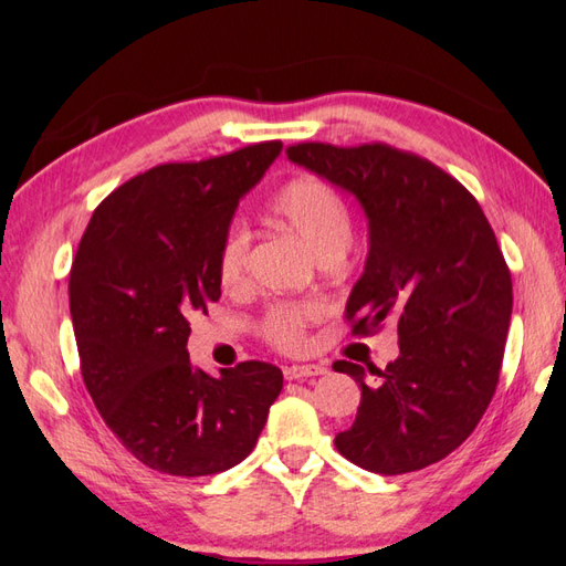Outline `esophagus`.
I'll list each match as a JSON object with an SVG mask.
<instances>
[{"label":"esophagus","instance_id":"34e87169","mask_svg":"<svg viewBox=\"0 0 566 566\" xmlns=\"http://www.w3.org/2000/svg\"><path fill=\"white\" fill-rule=\"evenodd\" d=\"M326 367L323 365H292V367H284V379H304V377H318V375H326Z\"/></svg>","mask_w":566,"mask_h":566}]
</instances>
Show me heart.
I'll list each match as a JSON object with an SVG mask.
<instances>
[{"label": "heart", "instance_id": "1", "mask_svg": "<svg viewBox=\"0 0 566 566\" xmlns=\"http://www.w3.org/2000/svg\"><path fill=\"white\" fill-rule=\"evenodd\" d=\"M272 213L302 240L314 258L331 250H345L353 238L350 211L343 197L318 177H296L272 199ZM250 235L243 226L228 228L219 248V282L223 290H238L245 280ZM321 316L318 304L274 306L262 321L264 338L280 350H302L306 326Z\"/></svg>", "mask_w": 566, "mask_h": 566}]
</instances>
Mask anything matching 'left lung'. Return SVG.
Here are the masks:
<instances>
[{
	"label": "left lung",
	"instance_id": "1",
	"mask_svg": "<svg viewBox=\"0 0 566 566\" xmlns=\"http://www.w3.org/2000/svg\"><path fill=\"white\" fill-rule=\"evenodd\" d=\"M286 158L365 211V270L345 304L353 331L399 323V357L384 369L333 365L363 389L335 448L384 476L436 464L469 438L499 384L513 284L496 235L476 199L418 155L302 143Z\"/></svg>",
	"mask_w": 566,
	"mask_h": 566
}]
</instances>
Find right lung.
Here are the masks:
<instances>
[{"instance_id":"1","label":"right lung","mask_w":566,"mask_h":566,"mask_svg":"<svg viewBox=\"0 0 566 566\" xmlns=\"http://www.w3.org/2000/svg\"><path fill=\"white\" fill-rule=\"evenodd\" d=\"M258 143L203 163L160 165L106 197L70 270L82 379L104 423L150 469L209 476L255 448L282 369L191 365L189 318L219 302V248L240 199L280 158Z\"/></svg>"}]
</instances>
